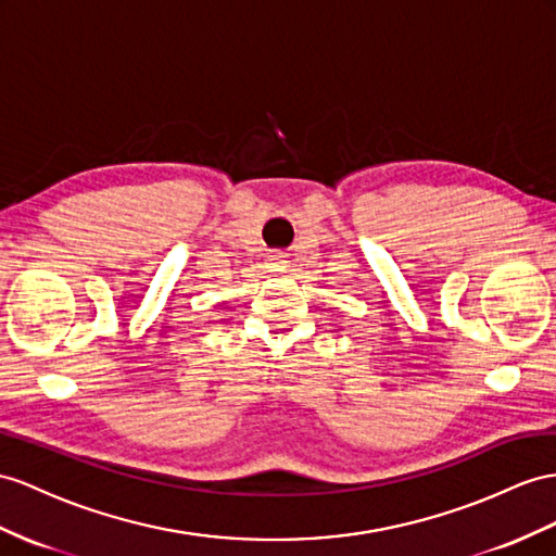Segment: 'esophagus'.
Listing matches in <instances>:
<instances>
[{
  "label": "esophagus",
  "mask_w": 556,
  "mask_h": 556,
  "mask_svg": "<svg viewBox=\"0 0 556 556\" xmlns=\"http://www.w3.org/2000/svg\"><path fill=\"white\" fill-rule=\"evenodd\" d=\"M267 265H269V267H281V265H283V255L273 253V255H269V258H267Z\"/></svg>",
  "instance_id": "esophagus-1"
}]
</instances>
